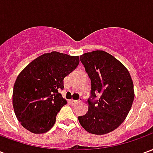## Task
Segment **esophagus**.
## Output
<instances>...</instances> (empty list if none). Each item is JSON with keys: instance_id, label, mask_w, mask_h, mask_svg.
I'll return each instance as SVG.
<instances>
[{"instance_id": "esophagus-1", "label": "esophagus", "mask_w": 153, "mask_h": 153, "mask_svg": "<svg viewBox=\"0 0 153 153\" xmlns=\"http://www.w3.org/2000/svg\"><path fill=\"white\" fill-rule=\"evenodd\" d=\"M80 102V100H70V102L71 104H77Z\"/></svg>"}]
</instances>
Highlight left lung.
Masks as SVG:
<instances>
[{"label": "left lung", "instance_id": "obj_1", "mask_svg": "<svg viewBox=\"0 0 153 153\" xmlns=\"http://www.w3.org/2000/svg\"><path fill=\"white\" fill-rule=\"evenodd\" d=\"M80 60L91 79L88 111L79 116L86 131L106 134L124 122L134 98V83L128 70L116 58L104 51H94L80 56ZM101 97L93 101L96 94Z\"/></svg>", "mask_w": 153, "mask_h": 153}]
</instances>
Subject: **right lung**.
Returning a JSON list of instances; mask_svg holds the SVG:
<instances>
[{
    "mask_svg": "<svg viewBox=\"0 0 153 153\" xmlns=\"http://www.w3.org/2000/svg\"><path fill=\"white\" fill-rule=\"evenodd\" d=\"M79 56L52 51L28 64L15 80L13 107L22 126L33 134L52 128L57 113L67 103L58 91L64 79L76 69Z\"/></svg>",
    "mask_w": 153,
    "mask_h": 153,
    "instance_id": "add662e5",
    "label": "right lung"
}]
</instances>
